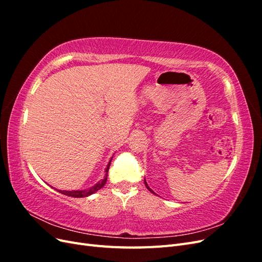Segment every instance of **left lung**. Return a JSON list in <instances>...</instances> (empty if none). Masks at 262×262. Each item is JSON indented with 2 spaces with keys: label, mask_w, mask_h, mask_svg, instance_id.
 I'll list each match as a JSON object with an SVG mask.
<instances>
[{
  "label": "left lung",
  "mask_w": 262,
  "mask_h": 262,
  "mask_svg": "<svg viewBox=\"0 0 262 262\" xmlns=\"http://www.w3.org/2000/svg\"><path fill=\"white\" fill-rule=\"evenodd\" d=\"M144 184H145V187H146V188H147V189L149 190V191H150V192H152V193H154V194H155V192L153 191V190H152V189H150V188L148 187V185H147V182H146V180H145V179H144Z\"/></svg>",
  "instance_id": "left-lung-1"
}]
</instances>
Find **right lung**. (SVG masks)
<instances>
[{"instance_id": "obj_1", "label": "right lung", "mask_w": 262, "mask_h": 262, "mask_svg": "<svg viewBox=\"0 0 262 262\" xmlns=\"http://www.w3.org/2000/svg\"><path fill=\"white\" fill-rule=\"evenodd\" d=\"M113 160V158H112ZM112 160L109 161L107 167L105 169V176L104 178H102L101 180H99L97 184H95L93 187L89 188V189H84V190H71V191H69V190H58V191L62 194H66V195H69V196H73V198H84V196H89L93 193H95L96 191H98L99 189H101L102 187L105 186L106 181H107V176H108V169H109V166H110V163H112ZM57 190V189H55Z\"/></svg>"}]
</instances>
